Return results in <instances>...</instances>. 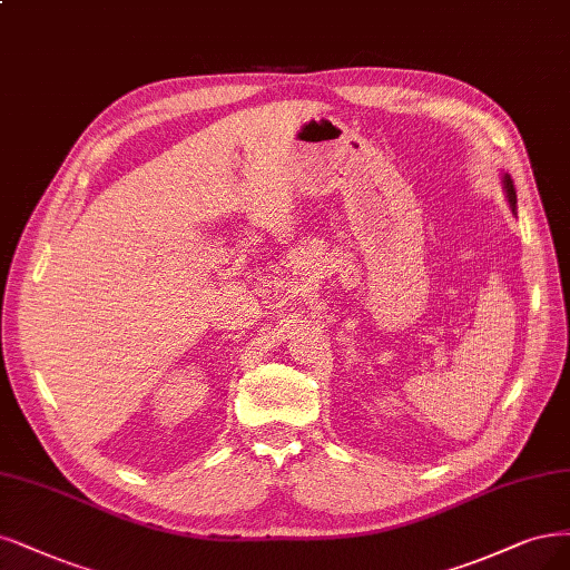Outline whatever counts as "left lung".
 I'll return each instance as SVG.
<instances>
[{
  "label": "left lung",
  "mask_w": 570,
  "mask_h": 570,
  "mask_svg": "<svg viewBox=\"0 0 570 570\" xmlns=\"http://www.w3.org/2000/svg\"><path fill=\"white\" fill-rule=\"evenodd\" d=\"M504 188H507L509 205H512V209H514V207H517V193H514V184H512V179H509V174L504 176Z\"/></svg>",
  "instance_id": "obj_1"
}]
</instances>
